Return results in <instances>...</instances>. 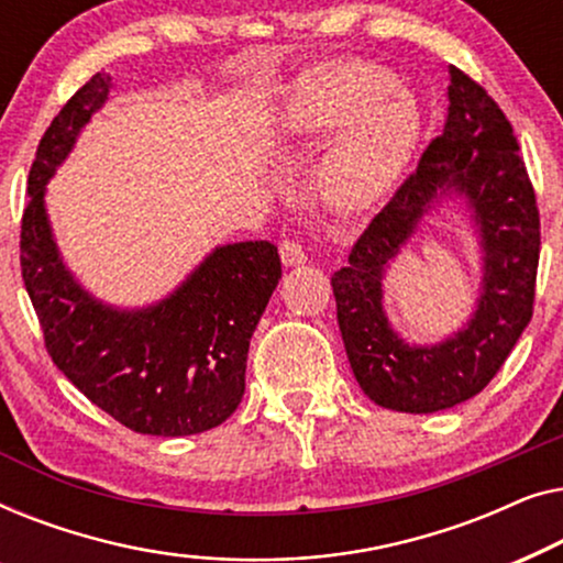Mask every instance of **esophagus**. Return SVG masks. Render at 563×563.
Segmentation results:
<instances>
[{
	"mask_svg": "<svg viewBox=\"0 0 563 563\" xmlns=\"http://www.w3.org/2000/svg\"><path fill=\"white\" fill-rule=\"evenodd\" d=\"M279 253H282L284 266H299L307 261L305 245H302V241H297V238H284L279 245Z\"/></svg>",
	"mask_w": 563,
	"mask_h": 563,
	"instance_id": "1",
	"label": "esophagus"
}]
</instances>
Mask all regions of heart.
Masks as SVG:
<instances>
[{"label":"heart","instance_id":"1","mask_svg":"<svg viewBox=\"0 0 563 563\" xmlns=\"http://www.w3.org/2000/svg\"><path fill=\"white\" fill-rule=\"evenodd\" d=\"M391 79L364 64H325L297 84L284 125L291 135L338 133L320 166V187L335 207L364 210L395 187L420 141V114Z\"/></svg>","mask_w":563,"mask_h":563}]
</instances>
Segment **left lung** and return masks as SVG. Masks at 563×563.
Returning a JSON list of instances; mask_svg holds the SVG:
<instances>
[{
	"instance_id": "1",
	"label": "left lung",
	"mask_w": 563,
	"mask_h": 563,
	"mask_svg": "<svg viewBox=\"0 0 563 563\" xmlns=\"http://www.w3.org/2000/svg\"><path fill=\"white\" fill-rule=\"evenodd\" d=\"M449 118L384 210L333 274L338 325L368 399L397 412H438L487 387L533 318L541 256L536 191L499 104L451 66ZM443 194L467 199L481 228L485 279L473 320L435 346H410L380 310L388 261Z\"/></svg>"
}]
</instances>
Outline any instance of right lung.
<instances>
[{"label": "right lung", "mask_w": 563, "mask_h": 563, "mask_svg": "<svg viewBox=\"0 0 563 563\" xmlns=\"http://www.w3.org/2000/svg\"><path fill=\"white\" fill-rule=\"evenodd\" d=\"M110 87V74L91 76L41 137L22 212V279L53 364L99 410L143 435L205 433L241 405L251 335L282 279L279 251L268 241L220 245L143 310L91 297L64 266L43 197Z\"/></svg>", "instance_id": "1"}]
</instances>
